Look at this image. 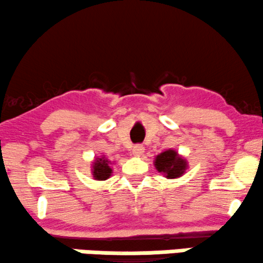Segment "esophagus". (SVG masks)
I'll return each instance as SVG.
<instances>
[{
  "label": "esophagus",
  "mask_w": 263,
  "mask_h": 263,
  "mask_svg": "<svg viewBox=\"0 0 263 263\" xmlns=\"http://www.w3.org/2000/svg\"><path fill=\"white\" fill-rule=\"evenodd\" d=\"M144 150L145 147L142 144H136L135 146L132 147V154L135 156H142L144 154Z\"/></svg>",
  "instance_id": "1"
}]
</instances>
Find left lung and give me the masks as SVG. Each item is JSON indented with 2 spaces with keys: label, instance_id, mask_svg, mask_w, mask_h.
<instances>
[{
  "label": "left lung",
  "instance_id": "left-lung-1",
  "mask_svg": "<svg viewBox=\"0 0 263 263\" xmlns=\"http://www.w3.org/2000/svg\"><path fill=\"white\" fill-rule=\"evenodd\" d=\"M155 165L157 170L165 174L167 178H176L183 175L186 163L184 159L179 158L177 152L167 150L157 156Z\"/></svg>",
  "mask_w": 263,
  "mask_h": 263
}]
</instances>
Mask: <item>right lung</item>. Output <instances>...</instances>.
<instances>
[{
	"label": "right lung",
	"mask_w": 263,
	"mask_h": 263,
	"mask_svg": "<svg viewBox=\"0 0 263 263\" xmlns=\"http://www.w3.org/2000/svg\"><path fill=\"white\" fill-rule=\"evenodd\" d=\"M111 167H109V162L104 158L96 159V163L93 165V176L97 181H105L111 176Z\"/></svg>",
	"instance_id": "obj_1"
}]
</instances>
